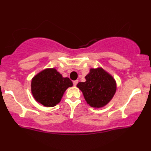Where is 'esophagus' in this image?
Segmentation results:
<instances>
[{
  "label": "esophagus",
  "instance_id": "1",
  "mask_svg": "<svg viewBox=\"0 0 151 151\" xmlns=\"http://www.w3.org/2000/svg\"><path fill=\"white\" fill-rule=\"evenodd\" d=\"M78 82V80H75V81H73V85H74V86H76V85H77Z\"/></svg>",
  "mask_w": 151,
  "mask_h": 151
}]
</instances>
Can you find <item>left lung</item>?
<instances>
[{
    "instance_id": "left-lung-1",
    "label": "left lung",
    "mask_w": 151,
    "mask_h": 151,
    "mask_svg": "<svg viewBox=\"0 0 151 151\" xmlns=\"http://www.w3.org/2000/svg\"><path fill=\"white\" fill-rule=\"evenodd\" d=\"M85 82L76 87L81 91L87 103L92 107L101 108L107 105L116 92V82L103 68H90Z\"/></svg>"
}]
</instances>
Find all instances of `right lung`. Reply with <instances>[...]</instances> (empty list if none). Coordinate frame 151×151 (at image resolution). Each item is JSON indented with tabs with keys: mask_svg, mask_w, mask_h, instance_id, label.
<instances>
[{
	"mask_svg": "<svg viewBox=\"0 0 151 151\" xmlns=\"http://www.w3.org/2000/svg\"><path fill=\"white\" fill-rule=\"evenodd\" d=\"M73 86L69 78L63 77L55 68H46L33 76L31 90L36 101L52 107L61 101L65 91Z\"/></svg>",
	"mask_w": 151,
	"mask_h": 151,
	"instance_id": "1",
	"label": "right lung"
}]
</instances>
